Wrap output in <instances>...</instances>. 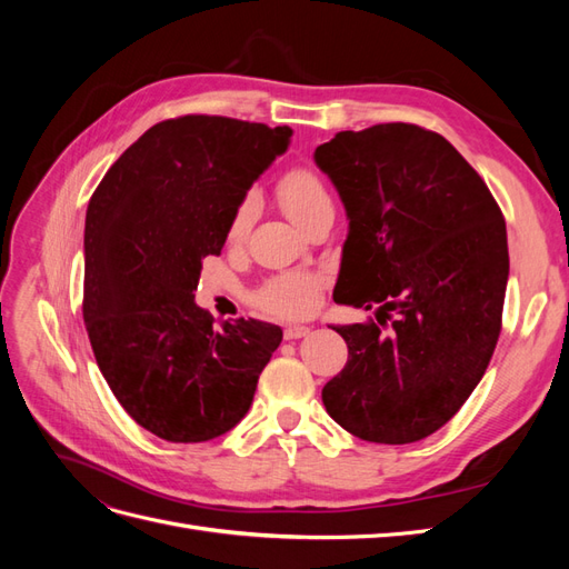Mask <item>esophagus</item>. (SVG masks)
<instances>
[{
	"label": "esophagus",
	"mask_w": 569,
	"mask_h": 569,
	"mask_svg": "<svg viewBox=\"0 0 569 569\" xmlns=\"http://www.w3.org/2000/svg\"><path fill=\"white\" fill-rule=\"evenodd\" d=\"M306 335H311V327L308 325H287L284 327V339H301Z\"/></svg>",
	"instance_id": "1"
}]
</instances>
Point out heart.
Segmentation results:
<instances>
[{
    "label": "heart",
    "mask_w": 569,
    "mask_h": 569,
    "mask_svg": "<svg viewBox=\"0 0 569 569\" xmlns=\"http://www.w3.org/2000/svg\"><path fill=\"white\" fill-rule=\"evenodd\" d=\"M278 199L282 211L289 216L295 226L303 228L325 206H332L330 192H327L320 178L308 168H295L284 173L278 182ZM258 201L253 194H247L237 203V209L230 218L228 226V239L232 244L244 242L251 232V226L256 220ZM316 278L311 274H287L270 282L261 295L256 297L258 306L266 308L270 313L280 316H303L313 308L316 301Z\"/></svg>",
    "instance_id": "1"
}]
</instances>
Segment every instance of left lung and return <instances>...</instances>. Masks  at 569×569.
<instances>
[{
    "mask_svg": "<svg viewBox=\"0 0 569 569\" xmlns=\"http://www.w3.org/2000/svg\"><path fill=\"white\" fill-rule=\"evenodd\" d=\"M349 220L335 301L377 322L330 325L349 360L322 387L347 432L410 443L449 422L501 332L508 237L489 187L441 134L343 130L313 153Z\"/></svg>",
    "mask_w": 569,
    "mask_h": 569,
    "instance_id": "left-lung-1",
    "label": "left lung"
}]
</instances>
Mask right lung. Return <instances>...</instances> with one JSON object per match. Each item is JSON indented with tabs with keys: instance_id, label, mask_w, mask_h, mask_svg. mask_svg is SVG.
<instances>
[{
	"instance_id": "obj_1",
	"label": "right lung",
	"mask_w": 569,
	"mask_h": 569,
	"mask_svg": "<svg viewBox=\"0 0 569 569\" xmlns=\"http://www.w3.org/2000/svg\"><path fill=\"white\" fill-rule=\"evenodd\" d=\"M291 128L182 116L149 128L99 182L84 216L82 318L128 416L166 441H209L242 420L282 330L213 327L194 301L237 203L287 151Z\"/></svg>"
}]
</instances>
